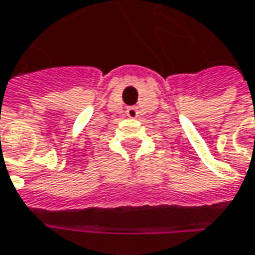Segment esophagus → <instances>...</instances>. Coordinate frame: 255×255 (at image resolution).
I'll return each mask as SVG.
<instances>
[{
	"label": "esophagus",
	"instance_id": "obj_1",
	"mask_svg": "<svg viewBox=\"0 0 255 255\" xmlns=\"http://www.w3.org/2000/svg\"><path fill=\"white\" fill-rule=\"evenodd\" d=\"M126 113H127V116L129 117V119H136L138 117V110H136V108H128L127 110H126Z\"/></svg>",
	"mask_w": 255,
	"mask_h": 255
}]
</instances>
